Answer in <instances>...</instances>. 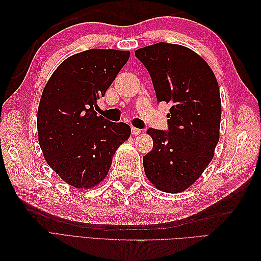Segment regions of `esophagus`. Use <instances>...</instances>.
<instances>
[{"label":"esophagus","mask_w":261,"mask_h":261,"mask_svg":"<svg viewBox=\"0 0 261 261\" xmlns=\"http://www.w3.org/2000/svg\"><path fill=\"white\" fill-rule=\"evenodd\" d=\"M141 132H142V130L138 129V127H135V126H132V127H131V134L134 135V136H138V135H140Z\"/></svg>","instance_id":"34e87169"}]
</instances>
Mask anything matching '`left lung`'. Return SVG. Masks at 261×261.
Wrapping results in <instances>:
<instances>
[{
	"label": "left lung",
	"mask_w": 261,
	"mask_h": 261,
	"mask_svg": "<svg viewBox=\"0 0 261 261\" xmlns=\"http://www.w3.org/2000/svg\"><path fill=\"white\" fill-rule=\"evenodd\" d=\"M135 55L150 74L157 101L173 104L169 132L147 131L153 147L143 157L146 176L159 191L181 193L203 174L220 139L218 81L208 64L184 46L158 42Z\"/></svg>",
	"instance_id": "8db88e82"
}]
</instances>
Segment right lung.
Wrapping results in <instances>:
<instances>
[{
    "instance_id": "obj_1",
    "label": "right lung",
    "mask_w": 261,
    "mask_h": 261,
    "mask_svg": "<svg viewBox=\"0 0 261 261\" xmlns=\"http://www.w3.org/2000/svg\"><path fill=\"white\" fill-rule=\"evenodd\" d=\"M130 51L90 49L65 59L43 88L37 114L39 145L47 164L75 188L90 190L107 177L131 127L97 116L104 96Z\"/></svg>"
}]
</instances>
